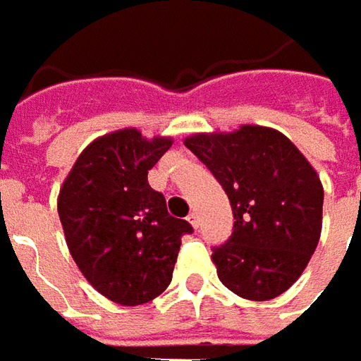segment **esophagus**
Here are the masks:
<instances>
[{"instance_id": "1", "label": "esophagus", "mask_w": 361, "mask_h": 361, "mask_svg": "<svg viewBox=\"0 0 361 361\" xmlns=\"http://www.w3.org/2000/svg\"><path fill=\"white\" fill-rule=\"evenodd\" d=\"M188 224H190V226H192V228H198V224H200V219H198V214L197 212H190V214H188Z\"/></svg>"}]
</instances>
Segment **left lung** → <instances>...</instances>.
<instances>
[{"label": "left lung", "mask_w": 361, "mask_h": 361, "mask_svg": "<svg viewBox=\"0 0 361 361\" xmlns=\"http://www.w3.org/2000/svg\"><path fill=\"white\" fill-rule=\"evenodd\" d=\"M185 147L228 195L234 231L216 246L220 282L240 298L284 294L304 272L322 232L320 176L280 130L243 125L232 133H195Z\"/></svg>", "instance_id": "1"}]
</instances>
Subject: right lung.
I'll use <instances>...</instances> for the list:
<instances>
[{
  "label": "right lung",
  "mask_w": 361,
  "mask_h": 361,
  "mask_svg": "<svg viewBox=\"0 0 361 361\" xmlns=\"http://www.w3.org/2000/svg\"><path fill=\"white\" fill-rule=\"evenodd\" d=\"M171 137L118 129L87 145L63 180L57 212L65 243L87 282L115 304L139 306L171 284L186 220L169 216L147 175Z\"/></svg>",
  "instance_id": "right-lung-1"
}]
</instances>
